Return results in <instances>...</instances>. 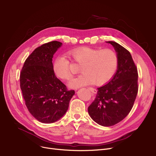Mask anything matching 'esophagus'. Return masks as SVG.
I'll return each mask as SVG.
<instances>
[{"instance_id": "obj_1", "label": "esophagus", "mask_w": 156, "mask_h": 156, "mask_svg": "<svg viewBox=\"0 0 156 156\" xmlns=\"http://www.w3.org/2000/svg\"><path fill=\"white\" fill-rule=\"evenodd\" d=\"M88 90H89L92 93H93L94 94H97V90H96L95 88H92V87H89V88H88Z\"/></svg>"}]
</instances>
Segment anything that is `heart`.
<instances>
[{"label":"heart","instance_id":"obj_1","mask_svg":"<svg viewBox=\"0 0 156 156\" xmlns=\"http://www.w3.org/2000/svg\"><path fill=\"white\" fill-rule=\"evenodd\" d=\"M68 54L74 62L81 65L79 70L82 73L69 81V87L73 88L92 83L103 85L111 80L118 66V55L109 48L81 47L71 49ZM71 66V61L65 55L58 56L53 63L55 75L62 80L69 79Z\"/></svg>","mask_w":156,"mask_h":156}]
</instances>
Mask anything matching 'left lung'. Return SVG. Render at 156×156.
Returning <instances> with one entry per match:
<instances>
[{"label":"left lung","mask_w":156,"mask_h":156,"mask_svg":"<svg viewBox=\"0 0 156 156\" xmlns=\"http://www.w3.org/2000/svg\"><path fill=\"white\" fill-rule=\"evenodd\" d=\"M118 57L116 73L109 82L98 88L88 112L97 123L111 126L123 119L132 110L138 93V71L129 52L121 45L108 41Z\"/></svg>","instance_id":"left-lung-1"}]
</instances>
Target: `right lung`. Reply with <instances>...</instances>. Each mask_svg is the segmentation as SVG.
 <instances>
[{
	"label": "right lung",
	"mask_w": 156,
	"mask_h": 156,
	"mask_svg": "<svg viewBox=\"0 0 156 156\" xmlns=\"http://www.w3.org/2000/svg\"><path fill=\"white\" fill-rule=\"evenodd\" d=\"M62 44L52 41L36 48L20 73V87L27 107L33 116L44 123L61 118L75 94V90H68L53 71V55Z\"/></svg>",
	"instance_id": "1"
}]
</instances>
